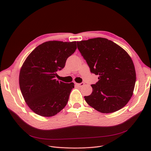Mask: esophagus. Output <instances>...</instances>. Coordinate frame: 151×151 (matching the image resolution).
Returning a JSON list of instances; mask_svg holds the SVG:
<instances>
[{"label": "esophagus", "instance_id": "obj_1", "mask_svg": "<svg viewBox=\"0 0 151 151\" xmlns=\"http://www.w3.org/2000/svg\"><path fill=\"white\" fill-rule=\"evenodd\" d=\"M76 85L78 86V87H82V86L84 85V83H83V82H81V83H76Z\"/></svg>", "mask_w": 151, "mask_h": 151}]
</instances>
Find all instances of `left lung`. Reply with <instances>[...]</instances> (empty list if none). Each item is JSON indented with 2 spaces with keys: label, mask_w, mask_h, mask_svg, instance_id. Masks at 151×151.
Listing matches in <instances>:
<instances>
[{
  "label": "left lung",
  "mask_w": 151,
  "mask_h": 151,
  "mask_svg": "<svg viewBox=\"0 0 151 151\" xmlns=\"http://www.w3.org/2000/svg\"><path fill=\"white\" fill-rule=\"evenodd\" d=\"M79 51L91 73L99 81L91 85L92 93L85 100L96 111L104 114L124 107L133 96L136 75L128 54L114 42L97 37L77 42Z\"/></svg>",
  "instance_id": "obj_1"
}]
</instances>
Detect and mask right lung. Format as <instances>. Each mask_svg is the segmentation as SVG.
<instances>
[{
    "mask_svg": "<svg viewBox=\"0 0 151 151\" xmlns=\"http://www.w3.org/2000/svg\"><path fill=\"white\" fill-rule=\"evenodd\" d=\"M76 42L48 41L37 47L21 68L19 84L24 99L35 114L54 116L68 103L74 83L55 79L76 50Z\"/></svg>",
    "mask_w": 151,
    "mask_h": 151,
    "instance_id": "1",
    "label": "right lung"
}]
</instances>
